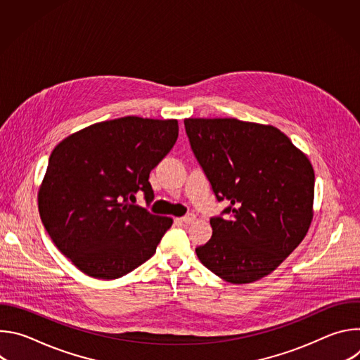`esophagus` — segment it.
<instances>
[{"label": "esophagus", "mask_w": 360, "mask_h": 360, "mask_svg": "<svg viewBox=\"0 0 360 360\" xmlns=\"http://www.w3.org/2000/svg\"><path fill=\"white\" fill-rule=\"evenodd\" d=\"M195 219H196L195 214H186L185 217H182V218H181V221H182L184 224H192Z\"/></svg>", "instance_id": "esophagus-1"}]
</instances>
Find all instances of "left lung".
Returning <instances> with one entry per match:
<instances>
[{"label":"left lung","mask_w":360,"mask_h":360,"mask_svg":"<svg viewBox=\"0 0 360 360\" xmlns=\"http://www.w3.org/2000/svg\"><path fill=\"white\" fill-rule=\"evenodd\" d=\"M184 124L217 200L231 202L211 218L212 238L195 249L199 261L233 285L262 279L293 252L312 222L309 160L272 125L235 118Z\"/></svg>","instance_id":"obj_1"}]
</instances>
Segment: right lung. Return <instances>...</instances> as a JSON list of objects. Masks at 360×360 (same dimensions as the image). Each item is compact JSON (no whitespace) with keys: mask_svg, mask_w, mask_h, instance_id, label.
<instances>
[{"mask_svg":"<svg viewBox=\"0 0 360 360\" xmlns=\"http://www.w3.org/2000/svg\"><path fill=\"white\" fill-rule=\"evenodd\" d=\"M176 120L124 117L78 131L53 150L38 192L41 221L84 274L121 278L155 253L172 219L135 205L153 200L149 174L178 139Z\"/></svg>","mask_w":360,"mask_h":360,"instance_id":"right-lung-1","label":"right lung"}]
</instances>
